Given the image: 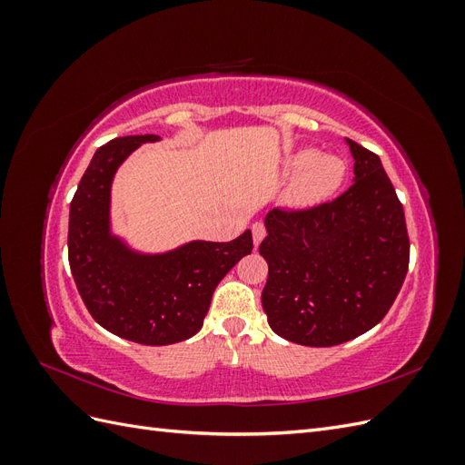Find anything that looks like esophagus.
I'll use <instances>...</instances> for the list:
<instances>
[{"mask_svg": "<svg viewBox=\"0 0 465 465\" xmlns=\"http://www.w3.org/2000/svg\"><path fill=\"white\" fill-rule=\"evenodd\" d=\"M252 236H254V244L258 246L263 241V236H265V224L263 223H254V224H252Z\"/></svg>", "mask_w": 465, "mask_h": 465, "instance_id": "1", "label": "esophagus"}]
</instances>
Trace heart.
I'll return each instance as SVG.
<instances>
[{
    "label": "heart",
    "mask_w": 465,
    "mask_h": 465,
    "mask_svg": "<svg viewBox=\"0 0 465 465\" xmlns=\"http://www.w3.org/2000/svg\"><path fill=\"white\" fill-rule=\"evenodd\" d=\"M287 173L292 180L289 195L299 205H314L340 190L345 178V163L333 154H320L316 149H301L287 159Z\"/></svg>",
    "instance_id": "b5f03b06"
}]
</instances>
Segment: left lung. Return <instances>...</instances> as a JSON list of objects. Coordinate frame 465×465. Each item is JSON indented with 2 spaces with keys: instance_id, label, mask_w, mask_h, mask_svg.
Listing matches in <instances>:
<instances>
[{
  "instance_id": "1",
  "label": "left lung",
  "mask_w": 465,
  "mask_h": 465,
  "mask_svg": "<svg viewBox=\"0 0 465 465\" xmlns=\"http://www.w3.org/2000/svg\"><path fill=\"white\" fill-rule=\"evenodd\" d=\"M347 143L355 182L340 198L265 215L262 306L272 330L299 345H340L374 328L410 267L403 205L380 157Z\"/></svg>"
}]
</instances>
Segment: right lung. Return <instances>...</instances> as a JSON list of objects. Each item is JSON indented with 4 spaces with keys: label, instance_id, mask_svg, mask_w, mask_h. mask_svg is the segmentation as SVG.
Here are the masks:
<instances>
[{
    "label": "right lung",
    "instance_id": "add662e5",
    "mask_svg": "<svg viewBox=\"0 0 465 465\" xmlns=\"http://www.w3.org/2000/svg\"><path fill=\"white\" fill-rule=\"evenodd\" d=\"M147 142L159 135L116 137L96 149L69 205L67 258L83 302L104 330L142 345H171L202 330L219 281L254 242L244 231L231 242L193 241L147 256L112 236V178Z\"/></svg>",
    "mask_w": 465,
    "mask_h": 465
}]
</instances>
